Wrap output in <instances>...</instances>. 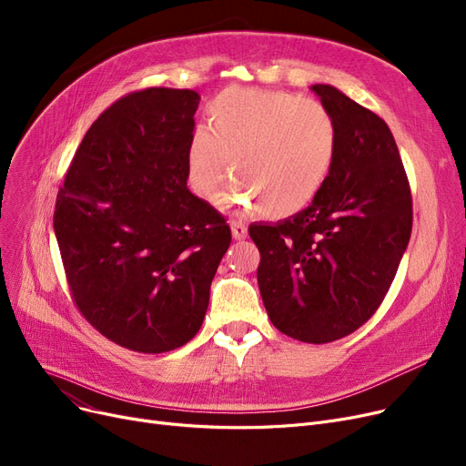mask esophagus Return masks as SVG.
Segmentation results:
<instances>
[{"instance_id":"1","label":"esophagus","mask_w":466,"mask_h":466,"mask_svg":"<svg viewBox=\"0 0 466 466\" xmlns=\"http://www.w3.org/2000/svg\"><path fill=\"white\" fill-rule=\"evenodd\" d=\"M230 230H232V238L234 239H243L248 236V227L241 223V220H232L230 223Z\"/></svg>"}]
</instances>
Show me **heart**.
Instances as JSON below:
<instances>
[{"mask_svg": "<svg viewBox=\"0 0 466 466\" xmlns=\"http://www.w3.org/2000/svg\"><path fill=\"white\" fill-rule=\"evenodd\" d=\"M209 127L196 125L187 145L192 188L217 200L223 190L241 202L253 196L268 217H290L308 208L329 181L338 149L330 111L309 97L281 90L227 88L208 106Z\"/></svg>", "mask_w": 466, "mask_h": 466, "instance_id": "b5f03b06", "label": "heart"}]
</instances>
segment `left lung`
Segmentation results:
<instances>
[{"mask_svg": "<svg viewBox=\"0 0 466 466\" xmlns=\"http://www.w3.org/2000/svg\"><path fill=\"white\" fill-rule=\"evenodd\" d=\"M311 90L334 116L338 149L317 198L276 225H251L268 317L327 344L362 327L395 279L411 234V192L385 120L330 85Z\"/></svg>", "mask_w": 466, "mask_h": 466, "instance_id": "obj_1", "label": "left lung"}]
</instances>
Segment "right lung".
<instances>
[{
  "label": "right lung",
  "mask_w": 466,
  "mask_h": 466,
  "mask_svg": "<svg viewBox=\"0 0 466 466\" xmlns=\"http://www.w3.org/2000/svg\"><path fill=\"white\" fill-rule=\"evenodd\" d=\"M200 96H122L85 134L56 196L55 234L71 299L107 339L137 353L185 346L200 330L232 236L187 188Z\"/></svg>",
  "instance_id": "right-lung-1"
}]
</instances>
